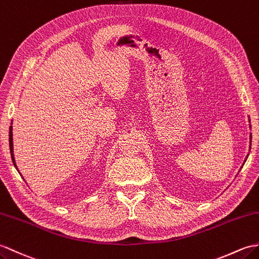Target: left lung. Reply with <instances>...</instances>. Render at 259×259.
<instances>
[{
	"label": "left lung",
	"mask_w": 259,
	"mask_h": 259,
	"mask_svg": "<svg viewBox=\"0 0 259 259\" xmlns=\"http://www.w3.org/2000/svg\"><path fill=\"white\" fill-rule=\"evenodd\" d=\"M250 140H251V136H250ZM247 157H248V154H247ZM246 161V160H245Z\"/></svg>",
	"instance_id": "1"
}]
</instances>
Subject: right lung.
<instances>
[{"mask_svg": "<svg viewBox=\"0 0 259 259\" xmlns=\"http://www.w3.org/2000/svg\"><path fill=\"white\" fill-rule=\"evenodd\" d=\"M13 135H12V125L10 127V151H11V157H12V161H13V164L16 167V163H15V159H14V153H13ZM19 171V170H17Z\"/></svg>", "mask_w": 259, "mask_h": 259, "instance_id": "add662e5", "label": "right lung"}]
</instances>
